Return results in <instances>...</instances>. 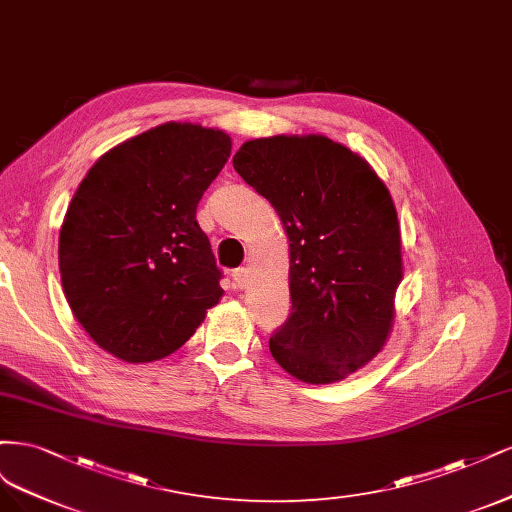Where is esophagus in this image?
Returning <instances> with one entry per match:
<instances>
[{
	"label": "esophagus",
	"instance_id": "1",
	"mask_svg": "<svg viewBox=\"0 0 512 512\" xmlns=\"http://www.w3.org/2000/svg\"><path fill=\"white\" fill-rule=\"evenodd\" d=\"M232 278H234V287L236 289H244L246 285H249V270L238 268V270L232 272Z\"/></svg>",
	"mask_w": 512,
	"mask_h": 512
}]
</instances>
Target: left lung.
Masks as SVG:
<instances>
[{"label":"left lung","mask_w":512,"mask_h":512,"mask_svg":"<svg viewBox=\"0 0 512 512\" xmlns=\"http://www.w3.org/2000/svg\"><path fill=\"white\" fill-rule=\"evenodd\" d=\"M234 168L289 238L291 312L272 357L304 383L342 381L381 353L393 325L402 240L389 189L366 159L315 134L244 142Z\"/></svg>","instance_id":"obj_1"}]
</instances>
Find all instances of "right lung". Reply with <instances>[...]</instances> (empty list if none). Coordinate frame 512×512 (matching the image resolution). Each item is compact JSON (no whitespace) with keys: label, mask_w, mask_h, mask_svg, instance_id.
Segmentation results:
<instances>
[{"label":"right lung","mask_w":512,"mask_h":512,"mask_svg":"<svg viewBox=\"0 0 512 512\" xmlns=\"http://www.w3.org/2000/svg\"><path fill=\"white\" fill-rule=\"evenodd\" d=\"M229 153L221 129L163 123L110 148L82 178L59 232L61 285L110 355L168 357L219 304L221 270L195 210Z\"/></svg>","instance_id":"1"}]
</instances>
